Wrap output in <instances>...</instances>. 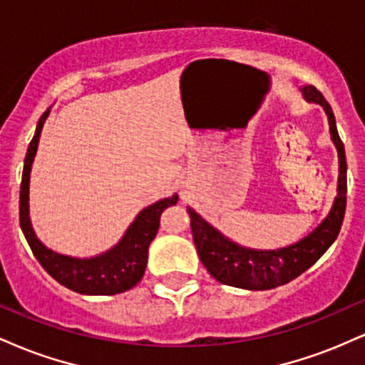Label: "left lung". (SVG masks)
<instances>
[{"label": "left lung", "instance_id": "1", "mask_svg": "<svg viewBox=\"0 0 365 365\" xmlns=\"http://www.w3.org/2000/svg\"><path fill=\"white\" fill-rule=\"evenodd\" d=\"M302 92L307 101L317 103L324 108L329 120L331 139L338 149L340 177H338V195L334 199L333 209L328 217L304 240L278 250H252L230 242L211 225H207L194 209L187 207L200 262L220 283L245 288V290H271L282 287L307 271L329 249L340 233L346 209L345 148L338 135L333 110L324 96L314 86L304 87Z\"/></svg>", "mask_w": 365, "mask_h": 365}]
</instances>
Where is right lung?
<instances>
[{
    "mask_svg": "<svg viewBox=\"0 0 365 365\" xmlns=\"http://www.w3.org/2000/svg\"><path fill=\"white\" fill-rule=\"evenodd\" d=\"M48 115L49 110H46L37 121L36 133L29 144L27 156L24 161L22 183H20V226H22L24 235L41 266L63 287L83 293V295H116V293L127 292L135 287L144 276L149 245L159 228V216L166 207L177 204L178 195L158 200L156 204L140 211L120 244L98 257L75 259L53 252L51 249L41 244L29 220L31 166L34 161L37 144H39L41 130Z\"/></svg>",
    "mask_w": 365,
    "mask_h": 365,
    "instance_id": "right-lung-1",
    "label": "right lung"
}]
</instances>
